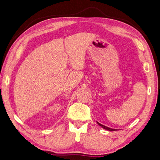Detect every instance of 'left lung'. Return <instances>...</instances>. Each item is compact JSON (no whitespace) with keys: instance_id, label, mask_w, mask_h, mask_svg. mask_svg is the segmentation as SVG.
Wrapping results in <instances>:
<instances>
[{"instance_id":"left-lung-1","label":"left lung","mask_w":160,"mask_h":160,"mask_svg":"<svg viewBox=\"0 0 160 160\" xmlns=\"http://www.w3.org/2000/svg\"><path fill=\"white\" fill-rule=\"evenodd\" d=\"M98 124L99 125H100V126H101L102 128H104V129H106V130H109V131H115V130H116V129H112V128H108V127L105 126V125H103L102 124L99 123V122H98Z\"/></svg>"}]
</instances>
